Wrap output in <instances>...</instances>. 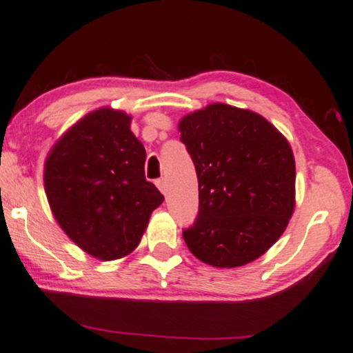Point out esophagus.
<instances>
[{"instance_id": "1", "label": "esophagus", "mask_w": 353, "mask_h": 353, "mask_svg": "<svg viewBox=\"0 0 353 353\" xmlns=\"http://www.w3.org/2000/svg\"><path fill=\"white\" fill-rule=\"evenodd\" d=\"M157 187H159L160 192L166 196V194H168V185H166L165 179H159V181H157Z\"/></svg>"}]
</instances>
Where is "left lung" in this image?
Returning <instances> with one entry per match:
<instances>
[{"mask_svg": "<svg viewBox=\"0 0 353 353\" xmlns=\"http://www.w3.org/2000/svg\"><path fill=\"white\" fill-rule=\"evenodd\" d=\"M196 168L199 214L183 231L204 264L234 268L256 261L286 231L295 207L290 144L265 117L210 103L179 121Z\"/></svg>", "mask_w": 353, "mask_h": 353, "instance_id": "left-lung-1", "label": "left lung"}]
</instances>
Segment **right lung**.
Here are the masks:
<instances>
[{
    "label": "right lung",
    "instance_id": "obj_1",
    "mask_svg": "<svg viewBox=\"0 0 353 353\" xmlns=\"http://www.w3.org/2000/svg\"><path fill=\"white\" fill-rule=\"evenodd\" d=\"M130 122L132 116L110 106L91 111L53 144L43 166L56 221L100 261L130 254L165 199L144 177L146 149Z\"/></svg>",
    "mask_w": 353,
    "mask_h": 353
}]
</instances>
